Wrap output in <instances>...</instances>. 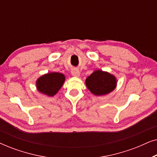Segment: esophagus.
<instances>
[{
    "instance_id": "esophagus-1",
    "label": "esophagus",
    "mask_w": 157,
    "mask_h": 157,
    "mask_svg": "<svg viewBox=\"0 0 157 157\" xmlns=\"http://www.w3.org/2000/svg\"><path fill=\"white\" fill-rule=\"evenodd\" d=\"M71 74L75 77H79L80 76V71L77 69H74L72 70Z\"/></svg>"
}]
</instances>
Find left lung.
<instances>
[{
    "mask_svg": "<svg viewBox=\"0 0 157 157\" xmlns=\"http://www.w3.org/2000/svg\"><path fill=\"white\" fill-rule=\"evenodd\" d=\"M86 86L94 95L104 96L110 94L117 88V79L114 75L98 69L87 77Z\"/></svg>",
    "mask_w": 157,
    "mask_h": 157,
    "instance_id": "1",
    "label": "left lung"
}]
</instances>
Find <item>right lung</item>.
<instances>
[{
  "label": "right lung",
  "mask_w": 157,
  "mask_h": 157,
  "mask_svg": "<svg viewBox=\"0 0 157 157\" xmlns=\"http://www.w3.org/2000/svg\"><path fill=\"white\" fill-rule=\"evenodd\" d=\"M66 77L59 72H49L40 76L36 82V86L39 93L47 96L56 95L63 86Z\"/></svg>",
  "instance_id": "1"
}]
</instances>
